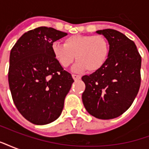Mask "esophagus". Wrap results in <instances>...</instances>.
Listing matches in <instances>:
<instances>
[{"instance_id":"1","label":"esophagus","mask_w":149,"mask_h":149,"mask_svg":"<svg viewBox=\"0 0 149 149\" xmlns=\"http://www.w3.org/2000/svg\"><path fill=\"white\" fill-rule=\"evenodd\" d=\"M72 77L73 80H75V81H77V80H79V79H81V77H80V76H78V75L72 74Z\"/></svg>"}]
</instances>
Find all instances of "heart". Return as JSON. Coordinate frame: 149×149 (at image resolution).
Returning <instances> with one entry per match:
<instances>
[{
  "instance_id": "heart-1",
  "label": "heart",
  "mask_w": 149,
  "mask_h": 149,
  "mask_svg": "<svg viewBox=\"0 0 149 149\" xmlns=\"http://www.w3.org/2000/svg\"><path fill=\"white\" fill-rule=\"evenodd\" d=\"M52 53L59 65L68 68L76 56L77 61L73 71L90 72L103 68L109 55V45L105 37L100 35H72L65 39L64 45L53 42L51 46Z\"/></svg>"
}]
</instances>
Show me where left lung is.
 Listing matches in <instances>:
<instances>
[{"label": "left lung", "mask_w": 149, "mask_h": 149, "mask_svg": "<svg viewBox=\"0 0 149 149\" xmlns=\"http://www.w3.org/2000/svg\"><path fill=\"white\" fill-rule=\"evenodd\" d=\"M109 45L105 65L83 76L85 90L82 101L90 115L109 120L123 114L135 100L141 86V57L135 43L118 31L98 30Z\"/></svg>", "instance_id": "left-lung-1"}]
</instances>
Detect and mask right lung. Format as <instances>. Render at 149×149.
Segmentation results:
<instances>
[{"instance_id":"obj_1","label":"right lung","mask_w":149,"mask_h":149,"mask_svg":"<svg viewBox=\"0 0 149 149\" xmlns=\"http://www.w3.org/2000/svg\"><path fill=\"white\" fill-rule=\"evenodd\" d=\"M66 35L53 28H37L23 34L10 52L12 97L20 113L34 125H47L58 118L74 82L51 49L52 43Z\"/></svg>"}]
</instances>
